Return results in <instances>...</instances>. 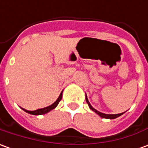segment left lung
Masks as SVG:
<instances>
[{"label": "left lung", "mask_w": 148, "mask_h": 148, "mask_svg": "<svg viewBox=\"0 0 148 148\" xmlns=\"http://www.w3.org/2000/svg\"><path fill=\"white\" fill-rule=\"evenodd\" d=\"M86 101H87V104H88V106H89V108H91L92 111H94L95 113H97L99 116H100L102 118H108V119H115L116 117H118V116H120L121 115H122L124 112H122V113H118V114H105V113H103V112H100L99 111H97L96 109L93 108L92 106L91 105V103L90 102L88 101V99H87V95H86Z\"/></svg>", "instance_id": "8db88e82"}]
</instances>
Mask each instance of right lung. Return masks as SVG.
Listing matches in <instances>:
<instances>
[{
  "mask_svg": "<svg viewBox=\"0 0 148 148\" xmlns=\"http://www.w3.org/2000/svg\"><path fill=\"white\" fill-rule=\"evenodd\" d=\"M61 98H62V92H61L59 97L57 98V99L51 105H49L48 107L46 108H40V109H37V110H35V111H29V110H27V109H24L23 108L24 111L27 113H30V114H32V115H42V114H45L47 112H50L51 110H53V108H55L57 106V104L59 103V102L61 101Z\"/></svg>",
  "mask_w": 148,
  "mask_h": 148,
  "instance_id": "add662e5",
  "label": "right lung"
}]
</instances>
